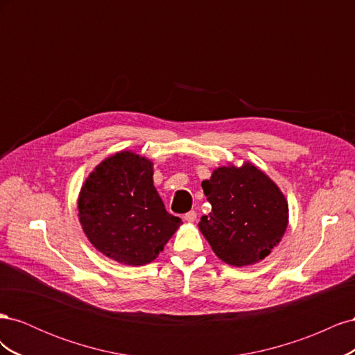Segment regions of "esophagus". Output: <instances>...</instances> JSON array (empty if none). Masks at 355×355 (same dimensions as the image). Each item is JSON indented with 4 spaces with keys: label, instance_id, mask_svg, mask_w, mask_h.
<instances>
[{
    "label": "esophagus",
    "instance_id": "1",
    "mask_svg": "<svg viewBox=\"0 0 355 355\" xmlns=\"http://www.w3.org/2000/svg\"><path fill=\"white\" fill-rule=\"evenodd\" d=\"M184 219H185L187 222H194V220L197 219V211L191 210V211L185 213V214H184Z\"/></svg>",
    "mask_w": 355,
    "mask_h": 355
}]
</instances>
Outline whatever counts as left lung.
Segmentation results:
<instances>
[{
  "mask_svg": "<svg viewBox=\"0 0 355 355\" xmlns=\"http://www.w3.org/2000/svg\"><path fill=\"white\" fill-rule=\"evenodd\" d=\"M201 187L211 211L198 228L219 259L234 266L253 265L282 241L288 204L262 170L252 163L223 166Z\"/></svg>",
  "mask_w": 355,
  "mask_h": 355,
  "instance_id": "left-lung-1",
  "label": "left lung"
}]
</instances>
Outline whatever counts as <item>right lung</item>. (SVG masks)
<instances>
[{"label":"right lung","instance_id":"right-lung-1","mask_svg":"<svg viewBox=\"0 0 355 355\" xmlns=\"http://www.w3.org/2000/svg\"><path fill=\"white\" fill-rule=\"evenodd\" d=\"M153 175L151 159L121 151L105 158L83 184V231L112 261L130 266L153 262L182 223L166 210Z\"/></svg>","mask_w":355,"mask_h":355}]
</instances>
